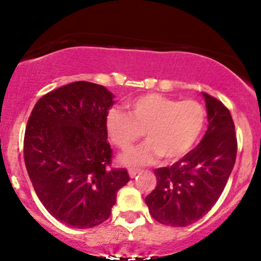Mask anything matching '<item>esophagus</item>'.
I'll return each instance as SVG.
<instances>
[{"label":"esophagus","instance_id":"1","mask_svg":"<svg viewBox=\"0 0 261 261\" xmlns=\"http://www.w3.org/2000/svg\"><path fill=\"white\" fill-rule=\"evenodd\" d=\"M141 170L139 169H134V168H130L128 169V175H130V178H135L137 174H140Z\"/></svg>","mask_w":261,"mask_h":261}]
</instances>
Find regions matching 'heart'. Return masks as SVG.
I'll list each match as a JSON object with an SVG mask.
<instances>
[{
  "label": "heart",
  "instance_id": "obj_1",
  "mask_svg": "<svg viewBox=\"0 0 261 261\" xmlns=\"http://www.w3.org/2000/svg\"><path fill=\"white\" fill-rule=\"evenodd\" d=\"M128 114L110 110L107 131L112 142L128 151L145 133L147 142L120 158L125 166H146L162 157L173 162L184 157L195 145L205 126V109L199 101H179L149 93L127 103Z\"/></svg>",
  "mask_w": 261,
  "mask_h": 261
}]
</instances>
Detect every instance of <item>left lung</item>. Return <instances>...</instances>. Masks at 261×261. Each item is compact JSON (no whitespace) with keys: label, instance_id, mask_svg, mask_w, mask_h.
Wrapping results in <instances>:
<instances>
[{"label":"left lung","instance_id":"obj_1","mask_svg":"<svg viewBox=\"0 0 261 261\" xmlns=\"http://www.w3.org/2000/svg\"><path fill=\"white\" fill-rule=\"evenodd\" d=\"M208 127L196 148L170 167L154 169L157 187L146 196L148 211L166 226L187 227L220 199L237 157L234 122L228 108L203 93Z\"/></svg>","mask_w":261,"mask_h":261}]
</instances>
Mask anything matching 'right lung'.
Returning a JSON list of instances; mask_svg holds the SVG:
<instances>
[{
	"mask_svg": "<svg viewBox=\"0 0 261 261\" xmlns=\"http://www.w3.org/2000/svg\"><path fill=\"white\" fill-rule=\"evenodd\" d=\"M104 86L79 81L46 93L27 122L23 154L35 193L49 214L74 228L108 220L130 176L113 168Z\"/></svg>",
	"mask_w": 261,
	"mask_h": 261,
	"instance_id": "1",
	"label": "right lung"
}]
</instances>
